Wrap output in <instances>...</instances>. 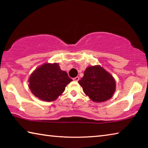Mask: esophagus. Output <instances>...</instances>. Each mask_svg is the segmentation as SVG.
Returning <instances> with one entry per match:
<instances>
[{"instance_id": "1", "label": "esophagus", "mask_w": 148, "mask_h": 148, "mask_svg": "<svg viewBox=\"0 0 148 148\" xmlns=\"http://www.w3.org/2000/svg\"><path fill=\"white\" fill-rule=\"evenodd\" d=\"M79 79V77L78 76H77L76 77H74V78H73V80H74V81H75V82H77Z\"/></svg>"}]
</instances>
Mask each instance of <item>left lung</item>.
<instances>
[{"mask_svg":"<svg viewBox=\"0 0 148 148\" xmlns=\"http://www.w3.org/2000/svg\"><path fill=\"white\" fill-rule=\"evenodd\" d=\"M78 83L84 93L95 102L108 101L116 91L114 77L100 65L87 67Z\"/></svg>","mask_w":148,"mask_h":148,"instance_id":"1","label":"left lung"}]
</instances>
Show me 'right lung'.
<instances>
[{"label": "right lung", "instance_id": "1", "mask_svg": "<svg viewBox=\"0 0 148 148\" xmlns=\"http://www.w3.org/2000/svg\"><path fill=\"white\" fill-rule=\"evenodd\" d=\"M72 81L66 72L61 71L58 63L46 62L32 72L29 78V87L37 98L51 102L62 95Z\"/></svg>", "mask_w": 148, "mask_h": 148}]
</instances>
